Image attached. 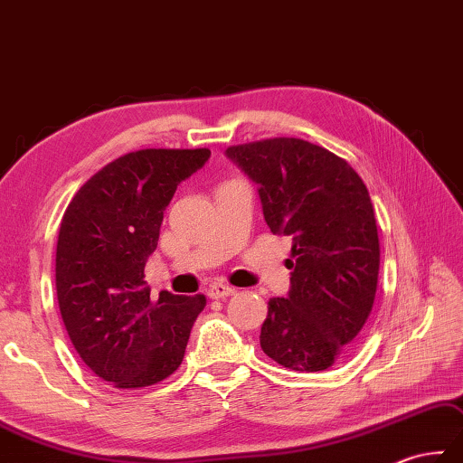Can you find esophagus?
<instances>
[{
	"instance_id": "esophagus-1",
	"label": "esophagus",
	"mask_w": 463,
	"mask_h": 463,
	"mask_svg": "<svg viewBox=\"0 0 463 463\" xmlns=\"http://www.w3.org/2000/svg\"><path fill=\"white\" fill-rule=\"evenodd\" d=\"M233 293H235V287L223 285V283H212L210 289H208L210 299H225V297H230Z\"/></svg>"
}]
</instances>
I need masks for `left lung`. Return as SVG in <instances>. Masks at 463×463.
Listing matches in <instances>:
<instances>
[{
  "instance_id": "left-lung-1",
  "label": "left lung",
  "mask_w": 463,
  "mask_h": 463,
  "mask_svg": "<svg viewBox=\"0 0 463 463\" xmlns=\"http://www.w3.org/2000/svg\"><path fill=\"white\" fill-rule=\"evenodd\" d=\"M225 154L260 186L269 230L293 240L291 289L267 303L263 353L291 371H325L356 343L376 295L380 245L364 182L346 160L301 138Z\"/></svg>"
}]
</instances>
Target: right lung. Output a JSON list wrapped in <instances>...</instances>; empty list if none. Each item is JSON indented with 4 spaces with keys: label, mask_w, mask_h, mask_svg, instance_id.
<instances>
[{
    "label": "right lung",
    "mask_w": 463,
    "mask_h": 463,
    "mask_svg": "<svg viewBox=\"0 0 463 463\" xmlns=\"http://www.w3.org/2000/svg\"><path fill=\"white\" fill-rule=\"evenodd\" d=\"M208 158V148L128 152L89 178L61 220L59 311L83 363L117 388L152 386L176 371L205 307L203 295L168 291L152 301L145 265L178 184Z\"/></svg>",
    "instance_id": "1"
}]
</instances>
